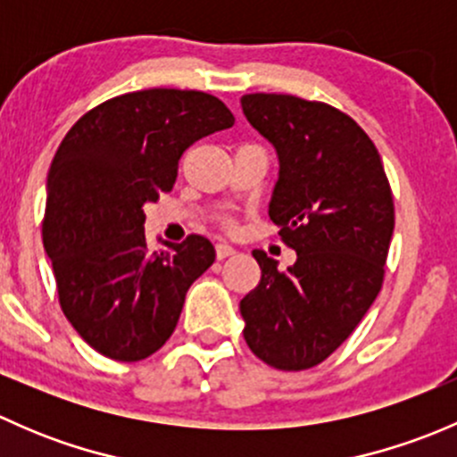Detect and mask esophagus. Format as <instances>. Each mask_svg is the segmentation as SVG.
<instances>
[{
    "label": "esophagus",
    "mask_w": 457,
    "mask_h": 457,
    "mask_svg": "<svg viewBox=\"0 0 457 457\" xmlns=\"http://www.w3.org/2000/svg\"><path fill=\"white\" fill-rule=\"evenodd\" d=\"M214 252H216V258H219V261H223V258L232 256L237 250H234L232 245H228V243H216Z\"/></svg>",
    "instance_id": "esophagus-1"
}]
</instances>
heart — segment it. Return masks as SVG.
<instances>
[{"mask_svg":"<svg viewBox=\"0 0 457 457\" xmlns=\"http://www.w3.org/2000/svg\"><path fill=\"white\" fill-rule=\"evenodd\" d=\"M220 228H223L225 232H234L237 223H234V219H223V220H220Z\"/></svg>","mask_w":457,"mask_h":457,"instance_id":"obj_1","label":"heart"}]
</instances>
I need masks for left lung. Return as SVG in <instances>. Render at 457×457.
Listing matches in <instances>:
<instances>
[{
  "label": "left lung",
  "mask_w": 457,
  "mask_h": 457,
  "mask_svg": "<svg viewBox=\"0 0 457 457\" xmlns=\"http://www.w3.org/2000/svg\"><path fill=\"white\" fill-rule=\"evenodd\" d=\"M241 105L278 152L270 219L296 252L287 270L252 252L261 280L241 301L243 336L270 367L312 370L353 334L380 292L394 195L373 141L334 105L267 92L243 95Z\"/></svg>",
  "instance_id": "obj_1"
}]
</instances>
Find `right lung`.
<instances>
[{"mask_svg":"<svg viewBox=\"0 0 457 457\" xmlns=\"http://www.w3.org/2000/svg\"><path fill=\"white\" fill-rule=\"evenodd\" d=\"M232 126L214 95L150 87L87 110L63 137L41 237L62 312L101 356L137 362L163 347L187 289L214 262L199 234L152 252L143 205L172 190L192 143Z\"/></svg>","mask_w":457,"mask_h":457,"instance_id":"1","label":"right lung"}]
</instances>
